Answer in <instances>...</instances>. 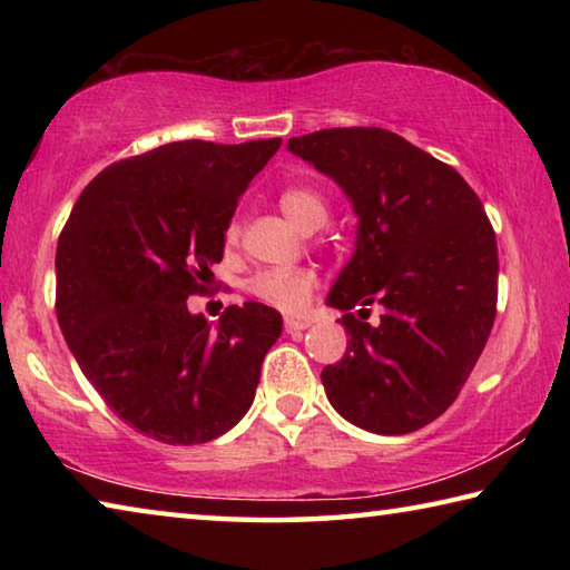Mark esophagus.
<instances>
[{
	"label": "esophagus",
	"instance_id": "esophagus-1",
	"mask_svg": "<svg viewBox=\"0 0 570 570\" xmlns=\"http://www.w3.org/2000/svg\"><path fill=\"white\" fill-rule=\"evenodd\" d=\"M308 326H312V322L302 320V316H286V320H284V330H286L288 334H298V332L308 330Z\"/></svg>",
	"mask_w": 570,
	"mask_h": 570
}]
</instances>
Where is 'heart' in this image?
I'll use <instances>...</instances> for the list:
<instances>
[{
  "label": "heart",
  "instance_id": "b5f03b06",
  "mask_svg": "<svg viewBox=\"0 0 570 570\" xmlns=\"http://www.w3.org/2000/svg\"><path fill=\"white\" fill-rule=\"evenodd\" d=\"M278 206H282L284 216L292 220L298 230L322 228L330 216L326 200L320 190L308 186H288L278 196ZM238 238V224H230L228 240ZM316 286V276L306 268H264L248 282V292L254 294L258 302L278 308V312L296 314L308 304L312 292Z\"/></svg>",
  "mask_w": 570,
  "mask_h": 570
}]
</instances>
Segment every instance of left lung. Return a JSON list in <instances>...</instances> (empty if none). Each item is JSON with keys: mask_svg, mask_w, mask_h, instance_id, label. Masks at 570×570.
Listing matches in <instances>:
<instances>
[{"mask_svg": "<svg viewBox=\"0 0 570 570\" xmlns=\"http://www.w3.org/2000/svg\"><path fill=\"white\" fill-rule=\"evenodd\" d=\"M288 150L330 176L356 216L352 258L326 296L350 334L346 354L322 370L326 397L356 428L407 435L455 402L485 350L498 302L493 226L455 168L390 130H320ZM374 301L381 324L362 323Z\"/></svg>", "mask_w": 570, "mask_h": 570, "instance_id": "8db88e82", "label": "left lung"}]
</instances>
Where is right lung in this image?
<instances>
[{
    "label": "right lung",
    "mask_w": 570,
    "mask_h": 570,
    "mask_svg": "<svg viewBox=\"0 0 570 570\" xmlns=\"http://www.w3.org/2000/svg\"><path fill=\"white\" fill-rule=\"evenodd\" d=\"M282 138L218 146L178 140L112 163L77 198L57 240V322L108 407L166 445H200L248 412L276 308L190 314L224 258L238 198Z\"/></svg>",
    "instance_id": "right-lung-1"
}]
</instances>
